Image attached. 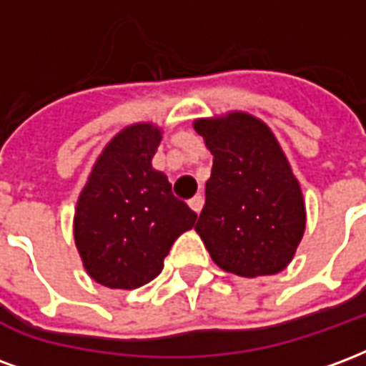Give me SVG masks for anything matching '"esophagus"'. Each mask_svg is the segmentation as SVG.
<instances>
[{
    "instance_id": "obj_1",
    "label": "esophagus",
    "mask_w": 366,
    "mask_h": 366,
    "mask_svg": "<svg viewBox=\"0 0 366 366\" xmlns=\"http://www.w3.org/2000/svg\"><path fill=\"white\" fill-rule=\"evenodd\" d=\"M188 204H190V207L196 212V214H199V212H202V207H204V198L198 194V196H194Z\"/></svg>"
}]
</instances>
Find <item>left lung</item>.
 I'll use <instances>...</instances> for the list:
<instances>
[{
	"label": "left lung",
	"instance_id": "8db88e82",
	"mask_svg": "<svg viewBox=\"0 0 366 366\" xmlns=\"http://www.w3.org/2000/svg\"><path fill=\"white\" fill-rule=\"evenodd\" d=\"M214 154L196 231L219 269L267 276L288 267L306 229L302 190L269 125L243 112L194 121Z\"/></svg>",
	"mask_w": 366,
	"mask_h": 366
}]
</instances>
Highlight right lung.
Wrapping results in <instances>:
<instances>
[{"mask_svg":"<svg viewBox=\"0 0 366 366\" xmlns=\"http://www.w3.org/2000/svg\"><path fill=\"white\" fill-rule=\"evenodd\" d=\"M160 139L151 123L123 129L97 157L78 198L76 247L88 274L107 288L133 290L157 278L172 243L198 217L152 168Z\"/></svg>","mask_w":366,"mask_h":366,"instance_id":"right-lung-1","label":"right lung"}]
</instances>
